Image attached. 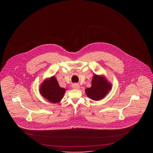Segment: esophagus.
<instances>
[{
	"instance_id": "34e87169",
	"label": "esophagus",
	"mask_w": 153,
	"mask_h": 153,
	"mask_svg": "<svg viewBox=\"0 0 153 153\" xmlns=\"http://www.w3.org/2000/svg\"><path fill=\"white\" fill-rule=\"evenodd\" d=\"M72 87L74 89H79L80 88V85L78 84H73Z\"/></svg>"
}]
</instances>
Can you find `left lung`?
Instances as JSON below:
<instances>
[{
  "instance_id": "left-lung-1",
  "label": "left lung",
  "mask_w": 153,
  "mask_h": 153,
  "mask_svg": "<svg viewBox=\"0 0 153 153\" xmlns=\"http://www.w3.org/2000/svg\"><path fill=\"white\" fill-rule=\"evenodd\" d=\"M91 83V87L85 89V92L89 98L95 101L102 99L112 88V84L104 75L95 74Z\"/></svg>"
}]
</instances>
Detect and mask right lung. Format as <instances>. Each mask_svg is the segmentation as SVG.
<instances>
[{"label":"right lung","instance_id":"add662e5","mask_svg":"<svg viewBox=\"0 0 153 153\" xmlns=\"http://www.w3.org/2000/svg\"><path fill=\"white\" fill-rule=\"evenodd\" d=\"M65 88L60 87L54 76L45 79L40 85L39 92L44 98L53 103L61 102L65 93Z\"/></svg>","mask_w":153,"mask_h":153}]
</instances>
